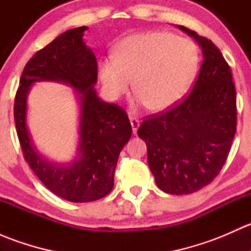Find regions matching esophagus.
I'll return each instance as SVG.
<instances>
[{
  "mask_svg": "<svg viewBox=\"0 0 251 251\" xmlns=\"http://www.w3.org/2000/svg\"><path fill=\"white\" fill-rule=\"evenodd\" d=\"M130 123H131V126H132L133 133H136L137 132V128L140 127V120H138L137 118H133V116H131Z\"/></svg>",
  "mask_w": 251,
  "mask_h": 251,
  "instance_id": "obj_1",
  "label": "esophagus"
}]
</instances>
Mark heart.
Wrapping results in <instances>:
<instances>
[{
	"label": "heart",
	"mask_w": 251,
	"mask_h": 251,
	"mask_svg": "<svg viewBox=\"0 0 251 251\" xmlns=\"http://www.w3.org/2000/svg\"><path fill=\"white\" fill-rule=\"evenodd\" d=\"M198 67V50L192 41L170 32H146L124 39L115 58H103L100 75L111 98L133 91L148 109L173 107L188 90Z\"/></svg>",
	"instance_id": "b5f03b06"
}]
</instances>
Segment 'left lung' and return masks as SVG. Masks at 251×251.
Here are the masks:
<instances>
[{
	"label": "left lung",
	"instance_id": "left-lung-1",
	"mask_svg": "<svg viewBox=\"0 0 251 251\" xmlns=\"http://www.w3.org/2000/svg\"><path fill=\"white\" fill-rule=\"evenodd\" d=\"M178 27L201 46V72L181 102L144 116L137 133L147 144L156 186L182 196L211 183L226 163L237 128V96L219 48L193 30Z\"/></svg>",
	"mask_w": 251,
	"mask_h": 251
}]
</instances>
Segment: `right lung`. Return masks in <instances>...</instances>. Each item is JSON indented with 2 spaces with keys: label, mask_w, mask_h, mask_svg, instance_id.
Segmentation results:
<instances>
[{
  "label": "right lung",
  "mask_w": 251,
  "mask_h": 251,
  "mask_svg": "<svg viewBox=\"0 0 251 251\" xmlns=\"http://www.w3.org/2000/svg\"><path fill=\"white\" fill-rule=\"evenodd\" d=\"M86 26L68 30L26 63L14 100V121L23 155L40 181L57 196L74 203L103 198L114 186L119 154L131 137L126 111L97 97V59L82 41ZM63 80L80 93V156L72 166L48 164L34 151L25 124L26 95L35 80Z\"/></svg>",
  "instance_id": "1"
}]
</instances>
